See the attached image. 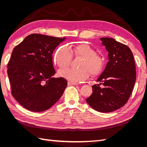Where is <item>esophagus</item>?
Returning a JSON list of instances; mask_svg holds the SVG:
<instances>
[{"label": "esophagus", "mask_w": 147, "mask_h": 147, "mask_svg": "<svg viewBox=\"0 0 147 147\" xmlns=\"http://www.w3.org/2000/svg\"><path fill=\"white\" fill-rule=\"evenodd\" d=\"M68 85H78V83H75V82H68Z\"/></svg>", "instance_id": "34e87169"}]
</instances>
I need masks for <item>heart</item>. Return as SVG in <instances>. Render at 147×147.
I'll list each match as a JSON object with an SVG mask.
<instances>
[{"label":"heart","instance_id":"1","mask_svg":"<svg viewBox=\"0 0 147 147\" xmlns=\"http://www.w3.org/2000/svg\"><path fill=\"white\" fill-rule=\"evenodd\" d=\"M72 55L75 58L81 59L78 64L80 69H61L59 71L61 77L73 82H83L89 77L90 74L92 77H95L104 70V58L97 55L95 49L86 43L80 44L70 48L60 47L55 53V61L61 69L67 67L72 61Z\"/></svg>","mask_w":147,"mask_h":147}]
</instances>
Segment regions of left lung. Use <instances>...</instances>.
<instances>
[{"label":"left lung","mask_w":147,"mask_h":147,"mask_svg":"<svg viewBox=\"0 0 147 147\" xmlns=\"http://www.w3.org/2000/svg\"><path fill=\"white\" fill-rule=\"evenodd\" d=\"M100 40L109 52V61L86 100L93 109L108 113L122 107L129 98L136 82V64L127 46L112 38Z\"/></svg>","instance_id":"left-lung-1"}]
</instances>
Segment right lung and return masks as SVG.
Masks as SVG:
<instances>
[{"mask_svg": "<svg viewBox=\"0 0 147 147\" xmlns=\"http://www.w3.org/2000/svg\"><path fill=\"white\" fill-rule=\"evenodd\" d=\"M65 38L32 34L16 46L7 64L11 94L32 112L50 109L63 94L67 81L53 78V51Z\"/></svg>", "mask_w": 147, "mask_h": 147, "instance_id": "obj_1", "label": "right lung"}]
</instances>
